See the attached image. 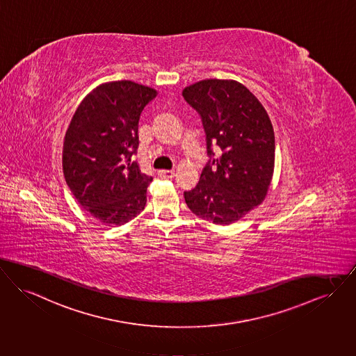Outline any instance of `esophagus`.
<instances>
[{"label": "esophagus", "mask_w": 356, "mask_h": 356, "mask_svg": "<svg viewBox=\"0 0 356 356\" xmlns=\"http://www.w3.org/2000/svg\"><path fill=\"white\" fill-rule=\"evenodd\" d=\"M159 176L161 179H172L175 176V170H169V169H161L159 170Z\"/></svg>", "instance_id": "esophagus-1"}]
</instances>
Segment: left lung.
<instances>
[{
  "label": "left lung",
  "instance_id": "8db88e82",
  "mask_svg": "<svg viewBox=\"0 0 356 356\" xmlns=\"http://www.w3.org/2000/svg\"><path fill=\"white\" fill-rule=\"evenodd\" d=\"M184 99L202 117L211 145L222 156L207 164L197 186L184 192L199 218L227 226L259 206L272 184L275 143L265 107L250 90L232 79H204L183 90Z\"/></svg>",
  "mask_w": 356,
  "mask_h": 356
}]
</instances>
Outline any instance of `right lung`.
Instances as JSON below:
<instances>
[{
    "label": "right lung",
    "mask_w": 356,
    "mask_h": 356,
    "mask_svg": "<svg viewBox=\"0 0 356 356\" xmlns=\"http://www.w3.org/2000/svg\"><path fill=\"white\" fill-rule=\"evenodd\" d=\"M156 95L154 88L131 81L99 84L84 97L65 131V183L102 225H125L145 209L153 179L130 157L138 147L140 115Z\"/></svg>",
    "instance_id": "right-lung-1"
}]
</instances>
